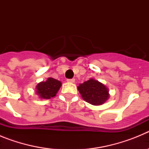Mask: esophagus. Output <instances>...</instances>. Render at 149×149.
Wrapping results in <instances>:
<instances>
[{
	"mask_svg": "<svg viewBox=\"0 0 149 149\" xmlns=\"http://www.w3.org/2000/svg\"><path fill=\"white\" fill-rule=\"evenodd\" d=\"M67 81H68V82H70V83H74L75 80H74V78L67 79Z\"/></svg>",
	"mask_w": 149,
	"mask_h": 149,
	"instance_id": "34e87169",
	"label": "esophagus"
}]
</instances>
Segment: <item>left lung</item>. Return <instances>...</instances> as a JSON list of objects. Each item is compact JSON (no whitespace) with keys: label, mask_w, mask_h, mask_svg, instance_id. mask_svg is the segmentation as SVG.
Wrapping results in <instances>:
<instances>
[{"label":"left lung","mask_w":149,"mask_h":149,"mask_svg":"<svg viewBox=\"0 0 149 149\" xmlns=\"http://www.w3.org/2000/svg\"><path fill=\"white\" fill-rule=\"evenodd\" d=\"M77 89L84 101L91 104H102L109 98L107 88L94 79L81 84Z\"/></svg>","instance_id":"1"}]
</instances>
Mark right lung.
<instances>
[{
    "mask_svg": "<svg viewBox=\"0 0 149 149\" xmlns=\"http://www.w3.org/2000/svg\"><path fill=\"white\" fill-rule=\"evenodd\" d=\"M61 85L60 81L52 77H49L45 82L38 84L36 86V93L41 98L49 99L56 95Z\"/></svg>",
    "mask_w": 149,
    "mask_h": 149,
    "instance_id": "obj_1",
    "label": "right lung"
}]
</instances>
